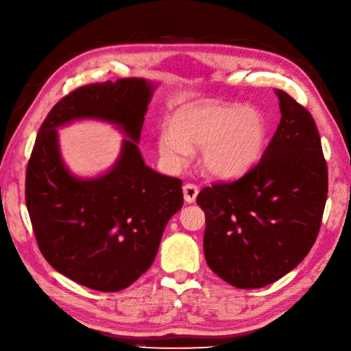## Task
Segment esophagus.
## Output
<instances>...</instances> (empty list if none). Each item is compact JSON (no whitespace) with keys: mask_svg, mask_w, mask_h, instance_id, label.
<instances>
[{"mask_svg":"<svg viewBox=\"0 0 351 351\" xmlns=\"http://www.w3.org/2000/svg\"><path fill=\"white\" fill-rule=\"evenodd\" d=\"M197 193H199L197 186L190 184V183L183 186V195H184V200L187 202V204H195Z\"/></svg>","mask_w":351,"mask_h":351,"instance_id":"34e87169","label":"esophagus"}]
</instances>
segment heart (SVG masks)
I'll return each instance as SVG.
<instances>
[{"label":"heart","instance_id":"heart-1","mask_svg":"<svg viewBox=\"0 0 351 351\" xmlns=\"http://www.w3.org/2000/svg\"><path fill=\"white\" fill-rule=\"evenodd\" d=\"M267 137L263 117L253 108L209 102L176 114L173 125H161L158 149L164 161L180 167L202 147V164L218 178H234L258 161Z\"/></svg>","mask_w":351,"mask_h":351}]
</instances>
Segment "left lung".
Returning <instances> with one entry per match:
<instances>
[{"label":"left lung","mask_w":351,"mask_h":351,"mask_svg":"<svg viewBox=\"0 0 351 351\" xmlns=\"http://www.w3.org/2000/svg\"><path fill=\"white\" fill-rule=\"evenodd\" d=\"M281 121L258 165L241 178L205 187L208 267L237 289H261L299 265L321 228L328 169L311 112L275 90Z\"/></svg>","instance_id":"8db88e82"}]
</instances>
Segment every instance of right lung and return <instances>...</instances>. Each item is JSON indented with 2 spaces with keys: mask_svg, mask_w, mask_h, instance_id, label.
I'll return each mask as SVG.
<instances>
[{
  "mask_svg": "<svg viewBox=\"0 0 351 351\" xmlns=\"http://www.w3.org/2000/svg\"><path fill=\"white\" fill-rule=\"evenodd\" d=\"M156 83L141 77L92 83L62 98L36 136L26 171V206L52 268L98 291H120L152 265L167 222L183 206L182 180L147 167L139 139ZM92 118L128 137L111 170L79 179L65 167L56 129Z\"/></svg>",
  "mask_w": 351,
  "mask_h": 351,
  "instance_id": "add662e5",
  "label": "right lung"
}]
</instances>
